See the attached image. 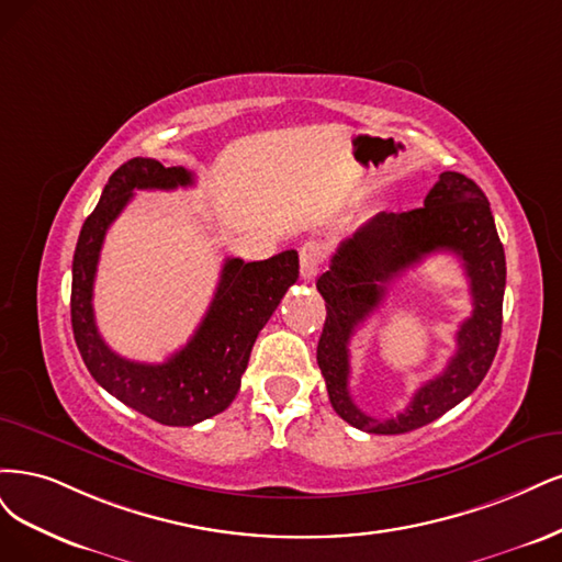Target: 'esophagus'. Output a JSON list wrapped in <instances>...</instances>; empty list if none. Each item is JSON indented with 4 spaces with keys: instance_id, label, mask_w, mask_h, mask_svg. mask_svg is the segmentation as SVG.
Here are the masks:
<instances>
[{
    "instance_id": "34e87169",
    "label": "esophagus",
    "mask_w": 562,
    "mask_h": 562,
    "mask_svg": "<svg viewBox=\"0 0 562 562\" xmlns=\"http://www.w3.org/2000/svg\"><path fill=\"white\" fill-rule=\"evenodd\" d=\"M299 259H301V278L303 280H313L319 270V263L324 261V245L317 240H307L299 249Z\"/></svg>"
}]
</instances>
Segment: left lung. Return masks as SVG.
I'll return each instance as SVG.
<instances>
[{
  "label": "left lung",
  "instance_id": "1",
  "mask_svg": "<svg viewBox=\"0 0 562 562\" xmlns=\"http://www.w3.org/2000/svg\"><path fill=\"white\" fill-rule=\"evenodd\" d=\"M434 250H452L461 257L475 311L461 325L459 350L449 367L428 381L394 419H373L353 406L347 390L349 338L384 297V284ZM504 284V247L491 203L474 179L460 172H441L423 207L375 214L338 245L329 270L317 280V292L327 301L317 364L334 411L369 434H406L458 406L481 385L495 359L502 334Z\"/></svg>",
  "mask_w": 562,
  "mask_h": 562
}]
</instances>
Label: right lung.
Returning a JSON list of instances; mask_svg holds the SVG:
<instances>
[{
  "label": "right lung",
  "instance_id": "1",
  "mask_svg": "<svg viewBox=\"0 0 562 562\" xmlns=\"http://www.w3.org/2000/svg\"><path fill=\"white\" fill-rule=\"evenodd\" d=\"M191 184L193 175L187 168H166L154 158L123 162L83 222L71 263V329L90 375L125 406L170 427H191L231 406L259 331L299 280L294 249L251 263L226 259L201 327L182 350L162 364L116 355L102 340L93 315V284L106 228L131 203L135 189L168 191Z\"/></svg>",
  "mask_w": 562,
  "mask_h": 562
}]
</instances>
